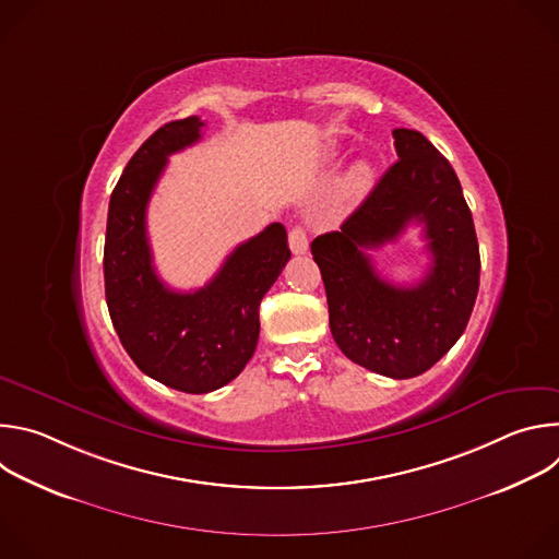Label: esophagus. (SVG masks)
Wrapping results in <instances>:
<instances>
[{
  "instance_id": "obj_1",
  "label": "esophagus",
  "mask_w": 559,
  "mask_h": 559,
  "mask_svg": "<svg viewBox=\"0 0 559 559\" xmlns=\"http://www.w3.org/2000/svg\"><path fill=\"white\" fill-rule=\"evenodd\" d=\"M289 250L294 254H305L309 250V236H307V229L296 225L289 229Z\"/></svg>"
}]
</instances>
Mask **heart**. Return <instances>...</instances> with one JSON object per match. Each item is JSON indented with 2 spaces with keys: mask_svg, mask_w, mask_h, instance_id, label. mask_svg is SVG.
<instances>
[{
  "mask_svg": "<svg viewBox=\"0 0 559 559\" xmlns=\"http://www.w3.org/2000/svg\"><path fill=\"white\" fill-rule=\"evenodd\" d=\"M371 183H373V173H371V168L365 166V164H360V166H356V168L347 175V179H345V190H347V194H352V197H360V194H365V192L371 188Z\"/></svg>",
  "mask_w": 559,
  "mask_h": 559,
  "instance_id": "1",
  "label": "heart"
}]
</instances>
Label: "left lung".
I'll return each instance as SVG.
<instances>
[{
  "label": "left lung",
  "mask_w": 559,
  "mask_h": 559,
  "mask_svg": "<svg viewBox=\"0 0 559 559\" xmlns=\"http://www.w3.org/2000/svg\"><path fill=\"white\" fill-rule=\"evenodd\" d=\"M397 162L338 231L313 238L330 305V330L356 365L389 378L433 367L462 336L480 287V250L462 186L447 158L418 130L395 128ZM420 222L432 254L412 288L384 282L365 249Z\"/></svg>",
  "instance_id": "1"
}]
</instances>
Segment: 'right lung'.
Returning <instances> with one entry per match:
<instances>
[{"instance_id": "right-lung-1", "label": "right lung", "mask_w": 559, "mask_h": 559, "mask_svg": "<svg viewBox=\"0 0 559 559\" xmlns=\"http://www.w3.org/2000/svg\"><path fill=\"white\" fill-rule=\"evenodd\" d=\"M199 117L158 128L128 162L108 207L104 278L119 341L150 378L186 393H207L243 371L259 343V305L292 252L281 223L234 248L197 292H175L156 276L145 229L152 190L168 156L197 143Z\"/></svg>"}]
</instances>
